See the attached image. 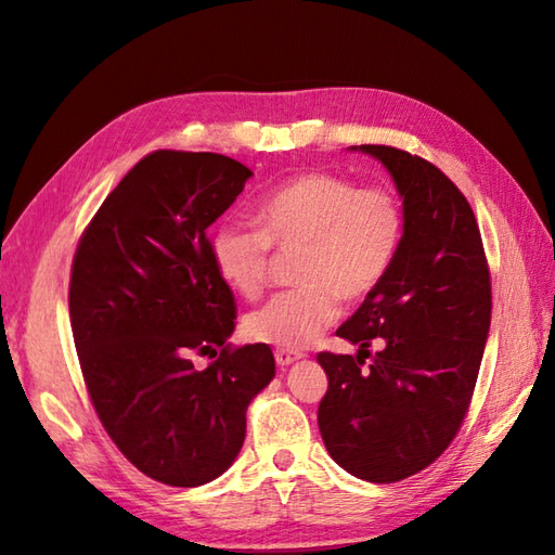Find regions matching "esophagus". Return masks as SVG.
Segmentation results:
<instances>
[{"label": "esophagus", "mask_w": 555, "mask_h": 555, "mask_svg": "<svg viewBox=\"0 0 555 555\" xmlns=\"http://www.w3.org/2000/svg\"><path fill=\"white\" fill-rule=\"evenodd\" d=\"M274 358H276V364L279 367H288V364H293L296 360H300L302 356L296 350H286V348H276L274 350Z\"/></svg>", "instance_id": "1"}]
</instances>
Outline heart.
Listing matches in <instances>:
<instances>
[{"instance_id": "1", "label": "heart", "mask_w": 555, "mask_h": 555, "mask_svg": "<svg viewBox=\"0 0 555 555\" xmlns=\"http://www.w3.org/2000/svg\"><path fill=\"white\" fill-rule=\"evenodd\" d=\"M257 229L223 223L209 238L217 276L241 298L264 291L271 247L293 257L296 288L245 317L257 344L298 350L336 322L340 300L358 302L379 288L403 241V207L386 188H360L328 171L298 173L259 199Z\"/></svg>"}]
</instances>
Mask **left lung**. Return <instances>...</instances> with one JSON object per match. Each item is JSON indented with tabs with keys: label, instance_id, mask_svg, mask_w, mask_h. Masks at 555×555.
I'll list each match as a JSON object with an SVG mask.
<instances>
[{
	"label": "left lung",
	"instance_id": "left-lung-1",
	"mask_svg": "<svg viewBox=\"0 0 555 555\" xmlns=\"http://www.w3.org/2000/svg\"><path fill=\"white\" fill-rule=\"evenodd\" d=\"M379 159L403 199V241L386 279L336 336L358 356L320 352L317 412L328 455L352 477L391 485L431 465L473 400L491 324V279L475 211L422 157L352 145ZM383 350L370 365L369 346Z\"/></svg>",
	"mask_w": 555,
	"mask_h": 555
}]
</instances>
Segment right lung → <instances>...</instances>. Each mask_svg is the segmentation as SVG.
Instances as JSON below:
<instances>
[{
	"label": "right lung",
	"mask_w": 555,
	"mask_h": 555,
	"mask_svg": "<svg viewBox=\"0 0 555 555\" xmlns=\"http://www.w3.org/2000/svg\"><path fill=\"white\" fill-rule=\"evenodd\" d=\"M250 176L215 152H152L104 199L70 267V328L92 405L119 451L169 487L227 473L247 405L276 374L267 344L227 346L235 300L209 259L207 229ZM193 354L218 360L195 371Z\"/></svg>",
	"instance_id": "1"
}]
</instances>
